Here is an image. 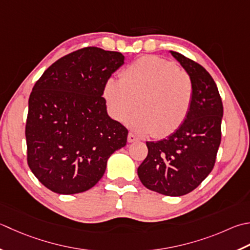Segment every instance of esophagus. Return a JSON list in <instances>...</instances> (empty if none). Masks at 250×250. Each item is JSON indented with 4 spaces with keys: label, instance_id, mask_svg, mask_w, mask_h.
Here are the masks:
<instances>
[{
    "label": "esophagus",
    "instance_id": "obj_1",
    "mask_svg": "<svg viewBox=\"0 0 250 250\" xmlns=\"http://www.w3.org/2000/svg\"><path fill=\"white\" fill-rule=\"evenodd\" d=\"M138 140H139L138 136H135L133 133H129L128 134V142H129V143H133V142L138 141Z\"/></svg>",
    "mask_w": 250,
    "mask_h": 250
}]
</instances>
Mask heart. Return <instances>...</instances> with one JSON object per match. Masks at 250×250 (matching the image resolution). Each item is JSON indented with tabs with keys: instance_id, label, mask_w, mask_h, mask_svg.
Segmentation results:
<instances>
[{
	"instance_id": "b5f03b06",
	"label": "heart",
	"mask_w": 250,
	"mask_h": 250,
	"mask_svg": "<svg viewBox=\"0 0 250 250\" xmlns=\"http://www.w3.org/2000/svg\"><path fill=\"white\" fill-rule=\"evenodd\" d=\"M107 108L117 121H125L136 106L140 110L126 125L138 133L156 138L181 128L192 109L194 84L187 72L158 56H144L125 68L121 79L110 77L103 87Z\"/></svg>"
}]
</instances>
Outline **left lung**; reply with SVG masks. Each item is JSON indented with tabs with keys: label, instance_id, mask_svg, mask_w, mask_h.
Here are the masks:
<instances>
[{
	"label": "left lung",
	"instance_id": "8db88e82",
	"mask_svg": "<svg viewBox=\"0 0 250 250\" xmlns=\"http://www.w3.org/2000/svg\"><path fill=\"white\" fill-rule=\"evenodd\" d=\"M194 84L188 119L177 131L157 142H146L147 157L138 168L146 188L167 196H182L208 177L221 143L223 105L216 82L199 63L170 51Z\"/></svg>",
	"mask_w": 250,
	"mask_h": 250
}]
</instances>
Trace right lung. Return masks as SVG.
<instances>
[{"instance_id":"1","label":"right lung","mask_w":250,"mask_h":250,"mask_svg":"<svg viewBox=\"0 0 250 250\" xmlns=\"http://www.w3.org/2000/svg\"><path fill=\"white\" fill-rule=\"evenodd\" d=\"M125 63L119 52L84 47L43 72L29 97L28 165L52 192L70 195L92 188L107 160L126 144V130L107 114L103 87Z\"/></svg>"}]
</instances>
